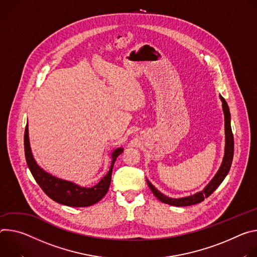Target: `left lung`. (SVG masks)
Returning a JSON list of instances; mask_svg holds the SVG:
<instances>
[{"label": "left lung", "instance_id": "1", "mask_svg": "<svg viewBox=\"0 0 257 257\" xmlns=\"http://www.w3.org/2000/svg\"><path fill=\"white\" fill-rule=\"evenodd\" d=\"M220 99L222 101V109H223V113H224L225 150H224V156H223L222 163L218 169L217 174L215 175V177L211 180V182L206 186V188L202 192H199L195 195L185 197V198H179V199H174V198H169V197L164 196L158 190H156L155 187L147 180V184H148L149 188L151 189L152 193L155 195L156 198L159 199L161 202L169 204V205H174V206H190V205L200 203L204 200L205 198L209 197L216 190V188L224 180L227 173L230 172V168H231L232 161H233V156H234V136H233L232 127H231V114H230L229 107H227L225 100L221 96H220Z\"/></svg>", "mask_w": 257, "mask_h": 257}]
</instances>
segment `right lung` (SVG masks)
Returning a JSON list of instances; mask_svg holds the SVG:
<instances>
[{
  "instance_id": "right-lung-1",
  "label": "right lung",
  "mask_w": 257,
  "mask_h": 257,
  "mask_svg": "<svg viewBox=\"0 0 257 257\" xmlns=\"http://www.w3.org/2000/svg\"><path fill=\"white\" fill-rule=\"evenodd\" d=\"M123 152L122 148L114 150L112 153V163L108 174L94 187L81 188L73 183L63 181L52 177L37 164L33 157V153L30 146V139H28L27 124L24 132V153L25 159L30 168L31 173L42 190L57 203L71 207H85L90 206L98 201L107 194L110 183L113 164L115 162L117 156Z\"/></svg>"
}]
</instances>
